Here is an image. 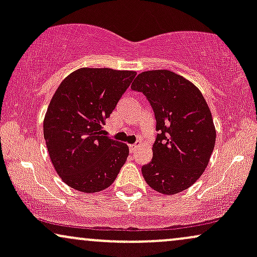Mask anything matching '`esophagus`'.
Here are the masks:
<instances>
[{
	"label": "esophagus",
	"mask_w": 257,
	"mask_h": 257,
	"mask_svg": "<svg viewBox=\"0 0 257 257\" xmlns=\"http://www.w3.org/2000/svg\"><path fill=\"white\" fill-rule=\"evenodd\" d=\"M137 145L135 144H132V145H129V151H131V153H134L135 150H137Z\"/></svg>",
	"instance_id": "obj_1"
}]
</instances>
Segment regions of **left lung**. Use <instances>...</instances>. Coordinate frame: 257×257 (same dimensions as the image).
I'll return each instance as SVG.
<instances>
[{
	"instance_id": "1",
	"label": "left lung",
	"mask_w": 257,
	"mask_h": 257,
	"mask_svg": "<svg viewBox=\"0 0 257 257\" xmlns=\"http://www.w3.org/2000/svg\"><path fill=\"white\" fill-rule=\"evenodd\" d=\"M131 88L146 96L158 132L151 162L141 168L144 179L159 193L181 192L200 178L216 140L204 96L190 81L168 70L141 72Z\"/></svg>"
}]
</instances>
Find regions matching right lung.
<instances>
[{
    "label": "right lung",
    "mask_w": 257,
    "mask_h": 257,
    "mask_svg": "<svg viewBox=\"0 0 257 257\" xmlns=\"http://www.w3.org/2000/svg\"><path fill=\"white\" fill-rule=\"evenodd\" d=\"M134 71L79 69L61 82L48 106L43 134L58 175L70 187L94 193L111 186L125 163V144L106 137V118Z\"/></svg>",
    "instance_id": "obj_1"
}]
</instances>
